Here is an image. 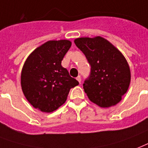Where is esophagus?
<instances>
[{"label":"esophagus","mask_w":148,"mask_h":148,"mask_svg":"<svg viewBox=\"0 0 148 148\" xmlns=\"http://www.w3.org/2000/svg\"><path fill=\"white\" fill-rule=\"evenodd\" d=\"M77 82H79V83H81V81H82V78H81V76H77Z\"/></svg>","instance_id":"1"}]
</instances>
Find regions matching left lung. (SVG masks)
<instances>
[{
    "instance_id": "8db88e82",
    "label": "left lung",
    "mask_w": 148,
    "mask_h": 148,
    "mask_svg": "<svg viewBox=\"0 0 148 148\" xmlns=\"http://www.w3.org/2000/svg\"><path fill=\"white\" fill-rule=\"evenodd\" d=\"M74 43L91 65V74L83 84L90 101L108 108L119 103L130 83V69L122 53L101 36L82 37Z\"/></svg>"
}]
</instances>
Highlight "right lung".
Here are the masks:
<instances>
[{"instance_id":"right-lung-1","label":"right lung","mask_w":148,"mask_h":148,"mask_svg":"<svg viewBox=\"0 0 148 148\" xmlns=\"http://www.w3.org/2000/svg\"><path fill=\"white\" fill-rule=\"evenodd\" d=\"M71 47L66 39L49 40L27 57L21 74V86L29 103L44 112H52L66 101L71 88L78 85L61 61Z\"/></svg>"}]
</instances>
